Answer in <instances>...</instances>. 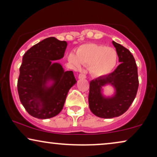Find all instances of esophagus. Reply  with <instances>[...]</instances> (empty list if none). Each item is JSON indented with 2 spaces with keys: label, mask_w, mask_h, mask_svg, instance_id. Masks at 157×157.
<instances>
[{
  "label": "esophagus",
  "mask_w": 157,
  "mask_h": 157,
  "mask_svg": "<svg viewBox=\"0 0 157 157\" xmlns=\"http://www.w3.org/2000/svg\"><path fill=\"white\" fill-rule=\"evenodd\" d=\"M86 78V76L84 74H80L78 75V78L81 79V78Z\"/></svg>",
  "instance_id": "esophagus-1"
}]
</instances>
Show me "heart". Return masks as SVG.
Listing matches in <instances>:
<instances>
[{"label":"heart","instance_id":"heart-1","mask_svg":"<svg viewBox=\"0 0 157 157\" xmlns=\"http://www.w3.org/2000/svg\"><path fill=\"white\" fill-rule=\"evenodd\" d=\"M68 61L79 68L81 64L90 66L92 75L102 77L112 71L117 65V54L114 49L96 44L81 45L76 50V54L71 53Z\"/></svg>","mask_w":157,"mask_h":157}]
</instances>
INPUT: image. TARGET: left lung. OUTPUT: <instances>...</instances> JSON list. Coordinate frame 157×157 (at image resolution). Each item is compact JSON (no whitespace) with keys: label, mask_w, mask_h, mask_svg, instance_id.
Here are the masks:
<instances>
[{"label":"left lung","mask_w":157,"mask_h":157,"mask_svg":"<svg viewBox=\"0 0 157 157\" xmlns=\"http://www.w3.org/2000/svg\"><path fill=\"white\" fill-rule=\"evenodd\" d=\"M120 63L112 73L90 82L89 104L91 112L103 119L119 117L129 108L139 87L138 71L132 53L121 44L112 41ZM110 84L116 90L111 98H104L102 86Z\"/></svg>","instance_id":"left-lung-1"}]
</instances>
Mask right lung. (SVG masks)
Here are the masks:
<instances>
[{"label":"right lung","instance_id":"add662e5","mask_svg":"<svg viewBox=\"0 0 157 157\" xmlns=\"http://www.w3.org/2000/svg\"><path fill=\"white\" fill-rule=\"evenodd\" d=\"M66 41L54 37L41 40L23 56L18 79L20 101L27 112L40 119L52 118L63 109L69 89L77 81L71 71H65L61 64ZM52 81L51 86L47 85Z\"/></svg>","mask_w":157,"mask_h":157}]
</instances>
